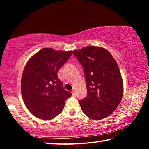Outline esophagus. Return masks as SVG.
<instances>
[{
  "label": "esophagus",
  "instance_id": "obj_1",
  "mask_svg": "<svg viewBox=\"0 0 149 149\" xmlns=\"http://www.w3.org/2000/svg\"><path fill=\"white\" fill-rule=\"evenodd\" d=\"M72 94L73 97H75V93L74 91H72Z\"/></svg>",
  "mask_w": 149,
  "mask_h": 149
}]
</instances>
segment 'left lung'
<instances>
[{
    "label": "left lung",
    "mask_w": 149,
    "mask_h": 149,
    "mask_svg": "<svg viewBox=\"0 0 149 149\" xmlns=\"http://www.w3.org/2000/svg\"><path fill=\"white\" fill-rule=\"evenodd\" d=\"M83 65L87 95L79 100L83 112L94 120H102L116 109L123 93V79L115 59L107 49L89 46L74 50Z\"/></svg>",
    "instance_id": "left-lung-1"
}]
</instances>
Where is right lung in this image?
Here are the masks:
<instances>
[{"label":"right lung","instance_id":"1","mask_svg":"<svg viewBox=\"0 0 149 149\" xmlns=\"http://www.w3.org/2000/svg\"><path fill=\"white\" fill-rule=\"evenodd\" d=\"M73 54L72 50L44 48L30 58L24 68L21 91L25 105L35 117L52 120L64 109L72 93L62 87L57 73Z\"/></svg>","mask_w":149,"mask_h":149}]
</instances>
